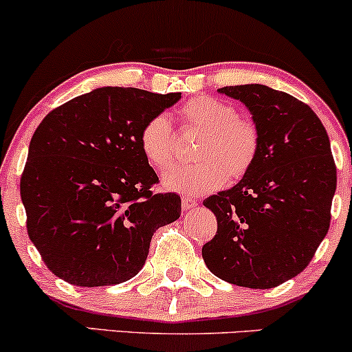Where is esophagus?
I'll return each mask as SVG.
<instances>
[{"instance_id": "esophagus-1", "label": "esophagus", "mask_w": 352, "mask_h": 352, "mask_svg": "<svg viewBox=\"0 0 352 352\" xmlns=\"http://www.w3.org/2000/svg\"><path fill=\"white\" fill-rule=\"evenodd\" d=\"M195 207H197V200L190 199V197H182V208L193 210Z\"/></svg>"}]
</instances>
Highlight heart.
I'll list each match as a JSON object with an SVG mask.
<instances>
[{
  "label": "heart",
  "instance_id": "obj_1",
  "mask_svg": "<svg viewBox=\"0 0 352 352\" xmlns=\"http://www.w3.org/2000/svg\"><path fill=\"white\" fill-rule=\"evenodd\" d=\"M184 129L201 132L195 157L200 162L177 165L164 173L162 185L170 192L204 195L225 182L240 180L252 170L260 152V131L253 120L238 116L235 106L208 96L187 100L177 112ZM139 147L144 159L157 170L173 160L170 120L159 114L140 129Z\"/></svg>",
  "mask_w": 352,
  "mask_h": 352
}]
</instances>
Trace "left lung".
Masks as SVG:
<instances>
[{"mask_svg":"<svg viewBox=\"0 0 352 352\" xmlns=\"http://www.w3.org/2000/svg\"><path fill=\"white\" fill-rule=\"evenodd\" d=\"M243 102L260 152L235 187L204 200L217 235L201 256L220 280L268 289L300 274L329 230L336 165L324 125L308 104L263 84L218 89Z\"/></svg>","mask_w":352,"mask_h":352,"instance_id":"left-lung-1","label":"left lung"}]
</instances>
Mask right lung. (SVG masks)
Wrapping results in <instances>:
<instances>
[{
    "label": "right lung",
    "instance_id": "right-lung-1",
    "mask_svg": "<svg viewBox=\"0 0 352 352\" xmlns=\"http://www.w3.org/2000/svg\"><path fill=\"white\" fill-rule=\"evenodd\" d=\"M182 98L99 87L56 107L38 125L21 175L30 240L60 280L119 285L142 270L157 228L180 217L139 147L142 125Z\"/></svg>",
    "mask_w": 352,
    "mask_h": 352
}]
</instances>
